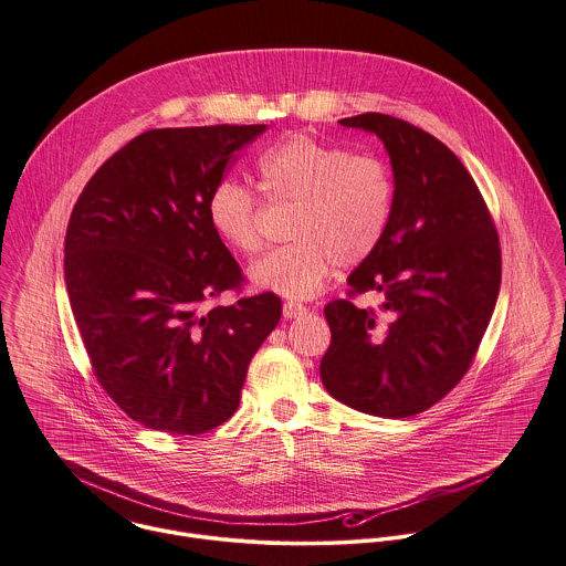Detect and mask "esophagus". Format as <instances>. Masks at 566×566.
Masks as SVG:
<instances>
[{"instance_id": "34e87169", "label": "esophagus", "mask_w": 566, "mask_h": 566, "mask_svg": "<svg viewBox=\"0 0 566 566\" xmlns=\"http://www.w3.org/2000/svg\"><path fill=\"white\" fill-rule=\"evenodd\" d=\"M306 306L304 304H297V302H284V306H282V313H284V317L286 319H295V317H302V315H306Z\"/></svg>"}]
</instances>
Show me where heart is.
I'll list each match as a JSON object with an SVG mask.
<instances>
[{"label": "heart", "mask_w": 566, "mask_h": 566, "mask_svg": "<svg viewBox=\"0 0 566 566\" xmlns=\"http://www.w3.org/2000/svg\"><path fill=\"white\" fill-rule=\"evenodd\" d=\"M266 202L291 207L286 235L293 240L251 266V282L291 300L322 291L333 262L353 269L384 242L392 209L395 178L386 160L295 134L262 151L255 163ZM213 233L233 251L262 249L258 198L224 178L207 198Z\"/></svg>", "instance_id": "1"}]
</instances>
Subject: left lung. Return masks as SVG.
Segmentation results:
<instances>
[{"instance_id": "obj_1", "label": "left lung", "mask_w": 566, "mask_h": 566, "mask_svg": "<svg viewBox=\"0 0 566 566\" xmlns=\"http://www.w3.org/2000/svg\"><path fill=\"white\" fill-rule=\"evenodd\" d=\"M339 123L384 140L395 209L379 249L348 275L350 295L381 293L384 317L348 300L326 304L319 375L337 401L406 419L470 370L501 291V242L474 178L439 138L379 112Z\"/></svg>"}]
</instances>
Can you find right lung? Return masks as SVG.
Segmentation results:
<instances>
[{"instance_id": "right-lung-1", "label": "right lung", "mask_w": 566, "mask_h": 566, "mask_svg": "<svg viewBox=\"0 0 566 566\" xmlns=\"http://www.w3.org/2000/svg\"><path fill=\"white\" fill-rule=\"evenodd\" d=\"M264 129L143 132L96 169L70 213L63 275L94 377L149 430L193 437L224 423L280 322L275 293L202 308L244 282L207 198Z\"/></svg>"}]
</instances>
